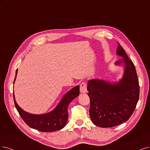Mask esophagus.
Wrapping results in <instances>:
<instances>
[{
  "label": "esophagus",
  "instance_id": "1",
  "mask_svg": "<svg viewBox=\"0 0 150 150\" xmlns=\"http://www.w3.org/2000/svg\"><path fill=\"white\" fill-rule=\"evenodd\" d=\"M80 91L81 93H85L87 92V85L85 82H82L80 84Z\"/></svg>",
  "mask_w": 150,
  "mask_h": 150
}]
</instances>
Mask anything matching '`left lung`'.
Listing matches in <instances>:
<instances>
[{
    "mask_svg": "<svg viewBox=\"0 0 150 150\" xmlns=\"http://www.w3.org/2000/svg\"><path fill=\"white\" fill-rule=\"evenodd\" d=\"M118 44L116 54L122 59L115 64L124 67L122 79L115 82L99 79L88 81L90 118L94 124L103 128L117 126L128 120L139 99L140 87L135 67Z\"/></svg>",
    "mask_w": 150,
    "mask_h": 150,
    "instance_id": "obj_1",
    "label": "left lung"
}]
</instances>
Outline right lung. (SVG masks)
<instances>
[{
	"label": "right lung",
	"mask_w": 150,
	"mask_h": 150,
	"mask_svg": "<svg viewBox=\"0 0 150 150\" xmlns=\"http://www.w3.org/2000/svg\"><path fill=\"white\" fill-rule=\"evenodd\" d=\"M18 70L16 69L14 83ZM80 86H76L67 92L52 111L43 114H33L25 111L15 101L13 93L15 106L25 122L31 128L43 132H52L63 129L66 125L69 117L68 106L72 100L79 95Z\"/></svg>",
	"instance_id": "obj_1"
}]
</instances>
